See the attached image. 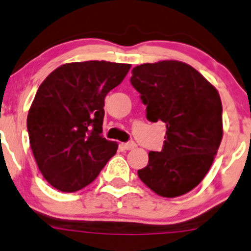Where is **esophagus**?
Wrapping results in <instances>:
<instances>
[{"label": "esophagus", "instance_id": "1", "mask_svg": "<svg viewBox=\"0 0 251 251\" xmlns=\"http://www.w3.org/2000/svg\"><path fill=\"white\" fill-rule=\"evenodd\" d=\"M121 147H123L124 150H126V151H128V150H133V148L136 147V143L133 142V141H130V142L121 143Z\"/></svg>", "mask_w": 251, "mask_h": 251}]
</instances>
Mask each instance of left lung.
I'll return each mask as SVG.
<instances>
[{
	"label": "left lung",
	"mask_w": 251,
	"mask_h": 251,
	"mask_svg": "<svg viewBox=\"0 0 251 251\" xmlns=\"http://www.w3.org/2000/svg\"><path fill=\"white\" fill-rule=\"evenodd\" d=\"M130 81L147 120L167 127L162 151L148 153L138 177L163 198L184 195L202 181L222 141L220 94L194 67L174 60L133 67Z\"/></svg>",
	"instance_id": "1"
}]
</instances>
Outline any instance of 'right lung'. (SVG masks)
Here are the masks:
<instances>
[{
    "label": "right lung",
    "mask_w": 251,
    "mask_h": 251,
    "mask_svg": "<svg viewBox=\"0 0 251 251\" xmlns=\"http://www.w3.org/2000/svg\"><path fill=\"white\" fill-rule=\"evenodd\" d=\"M131 65L86 61L62 65L40 84L28 113L29 142L46 181L64 193L91 184L118 150L101 136L104 99Z\"/></svg>",
    "instance_id": "obj_1"
}]
</instances>
